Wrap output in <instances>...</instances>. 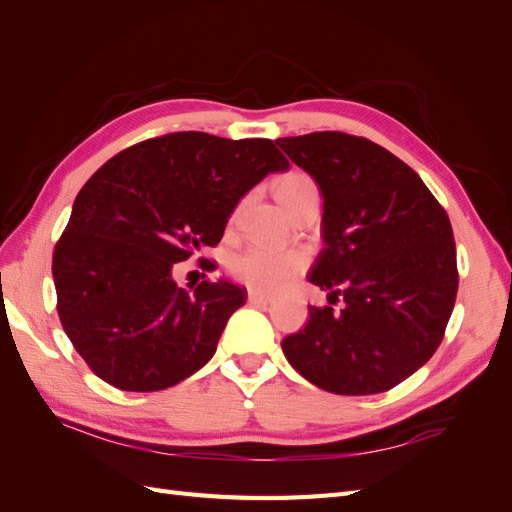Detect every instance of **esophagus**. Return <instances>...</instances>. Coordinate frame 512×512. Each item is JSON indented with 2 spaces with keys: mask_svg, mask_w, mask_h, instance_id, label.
<instances>
[{
  "mask_svg": "<svg viewBox=\"0 0 512 512\" xmlns=\"http://www.w3.org/2000/svg\"><path fill=\"white\" fill-rule=\"evenodd\" d=\"M247 303L256 305V307H265V305H271L273 299L267 297V294H260L256 290H250V292H247Z\"/></svg>",
  "mask_w": 512,
  "mask_h": 512,
  "instance_id": "1",
  "label": "esophagus"
}]
</instances>
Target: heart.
Listing matches in <instances>:
<instances>
[{"label":"heart","mask_w":512,"mask_h":512,"mask_svg":"<svg viewBox=\"0 0 512 512\" xmlns=\"http://www.w3.org/2000/svg\"><path fill=\"white\" fill-rule=\"evenodd\" d=\"M275 194L288 213L307 203V200L320 198L316 181L305 173H299V170H292V173L277 181ZM305 267L307 258L303 252H277L269 250V247L252 245L232 258L230 273L247 288L275 294L284 290L294 277L301 275Z\"/></svg>","instance_id":"1"}]
</instances>
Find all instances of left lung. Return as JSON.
<instances>
[{
    "label": "left lung",
    "instance_id": "8db88e82",
    "mask_svg": "<svg viewBox=\"0 0 512 512\" xmlns=\"http://www.w3.org/2000/svg\"><path fill=\"white\" fill-rule=\"evenodd\" d=\"M324 198V250L307 280L329 290L282 350L335 395L393 389L438 350L459 273L451 220L423 179L391 151L346 132L277 138Z\"/></svg>",
    "mask_w": 512,
    "mask_h": 512
}]
</instances>
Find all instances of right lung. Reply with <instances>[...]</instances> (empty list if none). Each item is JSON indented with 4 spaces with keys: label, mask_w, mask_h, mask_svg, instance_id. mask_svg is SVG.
Here are the masks:
<instances>
[{
    "label": "right lung",
    "mask_w": 512,
    "mask_h": 512,
    "mask_svg": "<svg viewBox=\"0 0 512 512\" xmlns=\"http://www.w3.org/2000/svg\"><path fill=\"white\" fill-rule=\"evenodd\" d=\"M288 166L269 138L170 132L91 175L53 250V280L61 327L98 378L162 391L211 359L247 292L226 280L179 288L173 269L218 245L243 194Z\"/></svg>",
    "instance_id": "1"
}]
</instances>
